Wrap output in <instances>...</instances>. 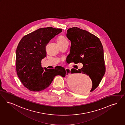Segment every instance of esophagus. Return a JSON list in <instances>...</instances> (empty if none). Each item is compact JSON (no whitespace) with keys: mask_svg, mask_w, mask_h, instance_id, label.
<instances>
[{"mask_svg":"<svg viewBox=\"0 0 125 125\" xmlns=\"http://www.w3.org/2000/svg\"><path fill=\"white\" fill-rule=\"evenodd\" d=\"M65 75L66 76H68L70 74V72H71V70L69 68H65Z\"/></svg>","mask_w":125,"mask_h":125,"instance_id":"1","label":"esophagus"}]
</instances>
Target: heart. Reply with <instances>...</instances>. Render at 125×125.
<instances>
[{
  "instance_id": "heart-1",
  "label": "heart",
  "mask_w": 125,
  "mask_h": 125,
  "mask_svg": "<svg viewBox=\"0 0 125 125\" xmlns=\"http://www.w3.org/2000/svg\"><path fill=\"white\" fill-rule=\"evenodd\" d=\"M67 40L65 38V37L63 36H60L59 37L58 40H57V42L58 43H62L64 42L65 41H66Z\"/></svg>"
}]
</instances>
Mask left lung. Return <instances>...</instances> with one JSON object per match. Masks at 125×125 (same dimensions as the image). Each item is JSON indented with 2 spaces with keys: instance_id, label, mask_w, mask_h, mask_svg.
Masks as SVG:
<instances>
[{
  "instance_id": "8db88e82",
  "label": "left lung",
  "mask_w": 125,
  "mask_h": 125,
  "mask_svg": "<svg viewBox=\"0 0 125 125\" xmlns=\"http://www.w3.org/2000/svg\"><path fill=\"white\" fill-rule=\"evenodd\" d=\"M66 37L71 41L70 53L66 58L69 64L81 63L80 69L72 68L71 73L88 75L92 81L90 92L96 88L105 74L104 50L100 39L85 30L73 27L67 30Z\"/></svg>"
}]
</instances>
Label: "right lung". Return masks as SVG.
<instances>
[{"mask_svg": "<svg viewBox=\"0 0 125 125\" xmlns=\"http://www.w3.org/2000/svg\"><path fill=\"white\" fill-rule=\"evenodd\" d=\"M62 30L52 27L41 28L25 36L16 50V66L21 82L31 91H40L48 87L54 77L65 76V68L41 67V60L46 56L45 46Z\"/></svg>", "mask_w": 125, "mask_h": 125, "instance_id": "right-lung-1", "label": "right lung"}]
</instances>
